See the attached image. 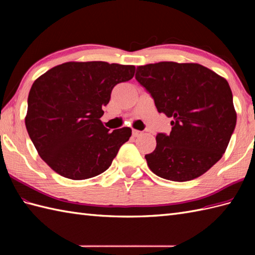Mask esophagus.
Wrapping results in <instances>:
<instances>
[{"mask_svg":"<svg viewBox=\"0 0 255 255\" xmlns=\"http://www.w3.org/2000/svg\"><path fill=\"white\" fill-rule=\"evenodd\" d=\"M142 134V131L140 130H132V136L133 137H140Z\"/></svg>","mask_w":255,"mask_h":255,"instance_id":"esophagus-1","label":"esophagus"}]
</instances>
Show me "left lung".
Instances as JSON below:
<instances>
[{"instance_id":"obj_1","label":"left lung","mask_w":255,"mask_h":255,"mask_svg":"<svg viewBox=\"0 0 255 255\" xmlns=\"http://www.w3.org/2000/svg\"><path fill=\"white\" fill-rule=\"evenodd\" d=\"M136 80L172 118L170 134H156L154 151L144 155L150 170L174 182L203 175L221 159L236 127L227 80L198 63L172 61L138 67Z\"/></svg>"}]
</instances>
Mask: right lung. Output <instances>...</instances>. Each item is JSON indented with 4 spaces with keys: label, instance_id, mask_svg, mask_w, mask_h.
<instances>
[{
    "label": "right lung",
    "instance_id": "add662e5",
    "mask_svg": "<svg viewBox=\"0 0 255 255\" xmlns=\"http://www.w3.org/2000/svg\"><path fill=\"white\" fill-rule=\"evenodd\" d=\"M134 66L104 61L66 62L40 75L29 91L26 129L38 154L63 177L86 180L106 171L131 129L110 132L101 117L114 86Z\"/></svg>",
    "mask_w": 255,
    "mask_h": 255
}]
</instances>
